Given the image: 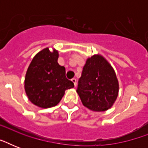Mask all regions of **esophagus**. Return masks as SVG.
Wrapping results in <instances>:
<instances>
[{
  "label": "esophagus",
  "mask_w": 148,
  "mask_h": 148,
  "mask_svg": "<svg viewBox=\"0 0 148 148\" xmlns=\"http://www.w3.org/2000/svg\"><path fill=\"white\" fill-rule=\"evenodd\" d=\"M71 81L73 82V83H74V87H76V86H77V80H76V79H75V78L71 79Z\"/></svg>",
  "instance_id": "1"
}]
</instances>
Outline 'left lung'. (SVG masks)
Masks as SVG:
<instances>
[{"mask_svg": "<svg viewBox=\"0 0 148 148\" xmlns=\"http://www.w3.org/2000/svg\"><path fill=\"white\" fill-rule=\"evenodd\" d=\"M118 91L117 76L108 60L100 54L88 58L77 89L83 105L94 111H105L114 103Z\"/></svg>", "mask_w": 148, "mask_h": 148, "instance_id": "left-lung-1", "label": "left lung"}]
</instances>
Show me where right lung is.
Wrapping results in <instances>:
<instances>
[{"instance_id": "right-lung-1", "label": "right lung", "mask_w": 148, "mask_h": 148, "mask_svg": "<svg viewBox=\"0 0 148 148\" xmlns=\"http://www.w3.org/2000/svg\"><path fill=\"white\" fill-rule=\"evenodd\" d=\"M58 51L46 47L31 60L24 80L27 96L34 105L41 108L56 106L65 90L74 88V83L66 78L65 67L58 63Z\"/></svg>"}]
</instances>
